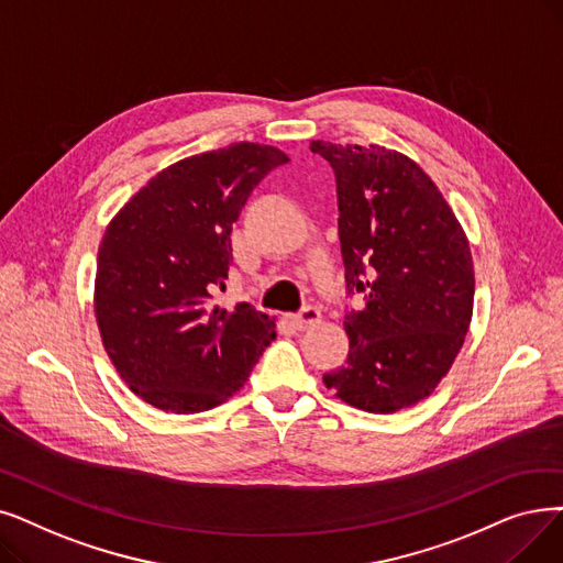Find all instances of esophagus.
Listing matches in <instances>:
<instances>
[{
	"mask_svg": "<svg viewBox=\"0 0 563 563\" xmlns=\"http://www.w3.org/2000/svg\"><path fill=\"white\" fill-rule=\"evenodd\" d=\"M320 320H322V310L317 306H306L297 314H291V322H295L299 329H310Z\"/></svg>",
	"mask_w": 563,
	"mask_h": 563,
	"instance_id": "esophagus-1",
	"label": "esophagus"
}]
</instances>
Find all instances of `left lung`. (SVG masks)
<instances>
[{
	"instance_id": "8db88e82",
	"label": "left lung",
	"mask_w": 563,
	"mask_h": 563,
	"mask_svg": "<svg viewBox=\"0 0 563 563\" xmlns=\"http://www.w3.org/2000/svg\"><path fill=\"white\" fill-rule=\"evenodd\" d=\"M333 167L350 354L324 384L352 407L394 413L428 398L453 365L474 308L467 236L434 181L386 146L314 140Z\"/></svg>"
}]
</instances>
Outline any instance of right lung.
Instances as JSON below:
<instances>
[{"label": "right lung", "instance_id": "right-lung-1", "mask_svg": "<svg viewBox=\"0 0 563 563\" xmlns=\"http://www.w3.org/2000/svg\"><path fill=\"white\" fill-rule=\"evenodd\" d=\"M287 163L268 144L239 142L169 165L106 230L93 306L106 352L135 396L198 413L249 379L276 320L251 303L213 306L232 264V225L253 188Z\"/></svg>", "mask_w": 563, "mask_h": 563}]
</instances>
